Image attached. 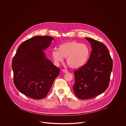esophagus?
<instances>
[{"instance_id": "1", "label": "esophagus", "mask_w": 126, "mask_h": 126, "mask_svg": "<svg viewBox=\"0 0 126 126\" xmlns=\"http://www.w3.org/2000/svg\"><path fill=\"white\" fill-rule=\"evenodd\" d=\"M62 71L64 73H67V72H68V70H66V69H63V70H62Z\"/></svg>"}]
</instances>
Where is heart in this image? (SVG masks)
I'll use <instances>...</instances> for the list:
<instances>
[{"instance_id": "1", "label": "heart", "mask_w": 126, "mask_h": 126, "mask_svg": "<svg viewBox=\"0 0 126 126\" xmlns=\"http://www.w3.org/2000/svg\"><path fill=\"white\" fill-rule=\"evenodd\" d=\"M90 50L85 44L75 41H68L61 44L58 50L52 52V57L56 65H59L66 57V62L74 69L84 66L88 62Z\"/></svg>"}]
</instances>
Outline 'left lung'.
<instances>
[{"instance_id":"obj_1","label":"left lung","mask_w":126,"mask_h":126,"mask_svg":"<svg viewBox=\"0 0 126 126\" xmlns=\"http://www.w3.org/2000/svg\"><path fill=\"white\" fill-rule=\"evenodd\" d=\"M85 39L91 45L90 56L87 63L74 73L73 91L83 100L92 98L106 90L113 69V61L107 47L93 39Z\"/></svg>"}]
</instances>
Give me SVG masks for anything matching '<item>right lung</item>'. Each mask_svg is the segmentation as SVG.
<instances>
[{
    "label": "right lung",
    "instance_id": "obj_1",
    "mask_svg": "<svg viewBox=\"0 0 126 126\" xmlns=\"http://www.w3.org/2000/svg\"><path fill=\"white\" fill-rule=\"evenodd\" d=\"M54 38L34 36L21 43L12 62L13 82L20 92L33 99H41L48 94L60 73L59 68L46 58L44 51Z\"/></svg>",
    "mask_w": 126,
    "mask_h": 126
}]
</instances>
